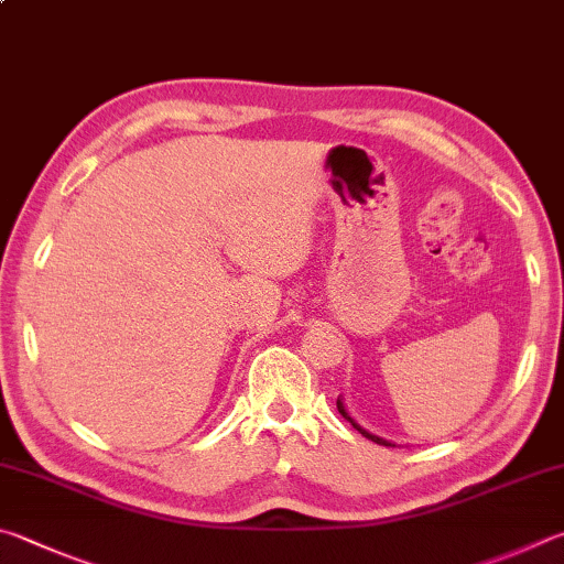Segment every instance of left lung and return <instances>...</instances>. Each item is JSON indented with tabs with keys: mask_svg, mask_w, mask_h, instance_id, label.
Returning a JSON list of instances; mask_svg holds the SVG:
<instances>
[{
	"mask_svg": "<svg viewBox=\"0 0 564 564\" xmlns=\"http://www.w3.org/2000/svg\"><path fill=\"white\" fill-rule=\"evenodd\" d=\"M337 409H339V413H341V416H344V419H347V421L351 423V426H354V429H357V431L361 433V436H364V438H369V441H373V443H379V446H391V448H393V446H397V443H391V441H387V438H381V436H377V433H369L367 429H361V426H359V423H357V421H354V419L349 416V411H347V406H344V401H341V399H337Z\"/></svg>",
	"mask_w": 564,
	"mask_h": 564,
	"instance_id": "8db88e82",
	"label": "left lung"
}]
</instances>
